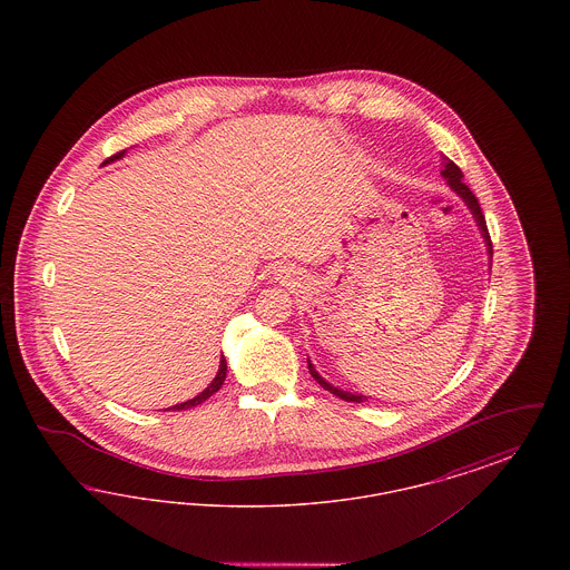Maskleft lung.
Returning a JSON list of instances; mask_svg holds the SVG:
<instances>
[{
  "label": "left lung",
  "mask_w": 570,
  "mask_h": 570,
  "mask_svg": "<svg viewBox=\"0 0 570 570\" xmlns=\"http://www.w3.org/2000/svg\"><path fill=\"white\" fill-rule=\"evenodd\" d=\"M442 177L446 179V184L451 186V190L458 191V196H461V200L468 205V209L472 212V216L476 219V226L481 228V235H483V239H485V245H488V254L489 258L493 256V247H491V239H489V230H488V222H485V216H483V212H481V205H479V200H476V196L472 194V190L463 184V173L460 170V166L455 163H451V160H446L444 163V168H442ZM307 367H309V374H312V379L316 380L323 389H326L328 393H333V395H337L340 400H344V402H356V404H361V402H365L367 397L365 395H354V393H348V391H342V389H337V386H333V384H328L316 370H314V365L307 361Z\"/></svg>",
  "instance_id": "8db88e82"
}]
</instances>
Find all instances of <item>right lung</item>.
I'll use <instances>...</instances> for the list:
<instances>
[{
    "instance_id": "add662e5",
    "label": "right lung",
    "mask_w": 570,
    "mask_h": 570,
    "mask_svg": "<svg viewBox=\"0 0 570 570\" xmlns=\"http://www.w3.org/2000/svg\"><path fill=\"white\" fill-rule=\"evenodd\" d=\"M124 154H126V149H124V151H119V154H115V156H110L109 160H105L102 164L115 163V160L124 158ZM224 379H226V358H224V354H222V358H219V370H217L216 379L212 380V384H209V386H207L203 393H198L196 397L188 400V402H184V404H177V406L166 407V410H188V407L203 404L205 400H209L214 393L219 391V386L224 384Z\"/></svg>"
}]
</instances>
